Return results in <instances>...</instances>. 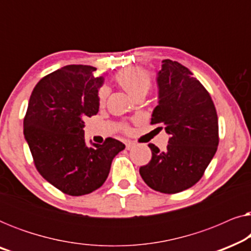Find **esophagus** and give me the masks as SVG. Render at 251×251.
Masks as SVG:
<instances>
[{
  "instance_id": "34e87169",
  "label": "esophagus",
  "mask_w": 251,
  "mask_h": 251,
  "mask_svg": "<svg viewBox=\"0 0 251 251\" xmlns=\"http://www.w3.org/2000/svg\"><path fill=\"white\" fill-rule=\"evenodd\" d=\"M132 147H135V143H132V142H126V150H131Z\"/></svg>"
}]
</instances>
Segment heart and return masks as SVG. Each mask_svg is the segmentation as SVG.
<instances>
[{"instance_id": "b5f03b06", "label": "heart", "mask_w": 251, "mask_h": 251, "mask_svg": "<svg viewBox=\"0 0 251 251\" xmlns=\"http://www.w3.org/2000/svg\"><path fill=\"white\" fill-rule=\"evenodd\" d=\"M115 82L123 90L128 92L132 98H137L145 95L152 87V75L149 71L140 67H128L126 70L119 72L115 75ZM108 96V90L106 87H100L98 90V104L102 106L105 104L106 98ZM126 130V126H123Z\"/></svg>"}]
</instances>
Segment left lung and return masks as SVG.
Listing matches in <instances>:
<instances>
[{
    "instance_id": "left-lung-1",
    "label": "left lung",
    "mask_w": 251,
    "mask_h": 251,
    "mask_svg": "<svg viewBox=\"0 0 251 251\" xmlns=\"http://www.w3.org/2000/svg\"><path fill=\"white\" fill-rule=\"evenodd\" d=\"M159 105L151 125H161L170 135L164 152L149 144L152 159L139 174L151 188L175 194L187 190L203 176L219 143L214 101L201 82L183 65L162 60L157 73Z\"/></svg>"
}]
</instances>
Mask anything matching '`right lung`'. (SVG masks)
I'll return each mask as SVG.
<instances>
[{
    "label": "right lung",
    "instance_id": "1",
    "mask_svg": "<svg viewBox=\"0 0 251 251\" xmlns=\"http://www.w3.org/2000/svg\"><path fill=\"white\" fill-rule=\"evenodd\" d=\"M95 67L68 65L41 78L30 95L24 135L34 164L44 179L72 197L89 194L105 183L114 156L125 144L106 138L85 144V118L99 111L104 77Z\"/></svg>",
    "mask_w": 251,
    "mask_h": 251
}]
</instances>
